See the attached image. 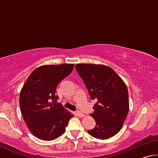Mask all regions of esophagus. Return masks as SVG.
I'll use <instances>...</instances> for the list:
<instances>
[{"mask_svg": "<svg viewBox=\"0 0 158 158\" xmlns=\"http://www.w3.org/2000/svg\"><path fill=\"white\" fill-rule=\"evenodd\" d=\"M77 116H78L79 117H83V116H84V114H83L82 113V112H81V111H77Z\"/></svg>", "mask_w": 158, "mask_h": 158, "instance_id": "obj_1", "label": "esophagus"}]
</instances>
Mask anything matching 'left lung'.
Masks as SVG:
<instances>
[{
  "label": "left lung",
  "instance_id": "obj_1",
  "mask_svg": "<svg viewBox=\"0 0 158 158\" xmlns=\"http://www.w3.org/2000/svg\"><path fill=\"white\" fill-rule=\"evenodd\" d=\"M90 100L96 103L90 115L96 125L88 133L99 139L113 137L121 129L129 111L127 86L111 68L95 64H77Z\"/></svg>",
  "mask_w": 158,
  "mask_h": 158
}]
</instances>
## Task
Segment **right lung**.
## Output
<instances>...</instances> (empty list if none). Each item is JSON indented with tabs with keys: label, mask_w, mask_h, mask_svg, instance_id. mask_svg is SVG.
I'll list each match as a JSON object with an SVG mask.
<instances>
[{
	"label": "right lung",
	"mask_w": 158,
	"mask_h": 158,
	"mask_svg": "<svg viewBox=\"0 0 158 158\" xmlns=\"http://www.w3.org/2000/svg\"><path fill=\"white\" fill-rule=\"evenodd\" d=\"M73 68L74 64L40 66L23 84L19 96L21 114L31 132L40 139L59 137L74 116L56 102L58 97L56 95L58 84Z\"/></svg>",
	"instance_id": "obj_1"
}]
</instances>
